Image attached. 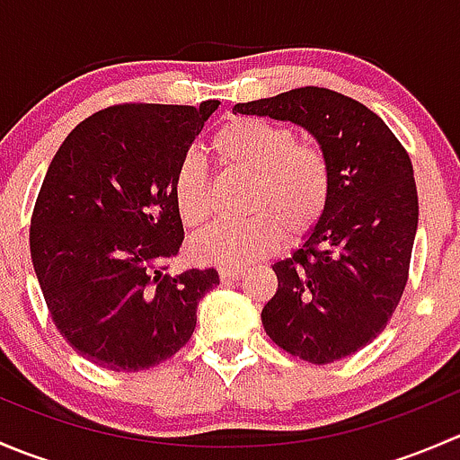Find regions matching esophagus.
Listing matches in <instances>:
<instances>
[{"mask_svg": "<svg viewBox=\"0 0 460 460\" xmlns=\"http://www.w3.org/2000/svg\"><path fill=\"white\" fill-rule=\"evenodd\" d=\"M243 276V267H222L220 269V278L222 282H234Z\"/></svg>", "mask_w": 460, "mask_h": 460, "instance_id": "1", "label": "esophagus"}]
</instances>
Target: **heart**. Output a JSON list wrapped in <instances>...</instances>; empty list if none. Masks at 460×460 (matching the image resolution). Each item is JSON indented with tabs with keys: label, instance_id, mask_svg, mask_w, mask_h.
Wrapping results in <instances>:
<instances>
[{
	"label": "heart",
	"instance_id": "1",
	"mask_svg": "<svg viewBox=\"0 0 460 460\" xmlns=\"http://www.w3.org/2000/svg\"><path fill=\"white\" fill-rule=\"evenodd\" d=\"M211 151L225 169L253 175L244 211L247 220L222 222L198 235L193 253L202 262L240 267L276 252L285 240L303 238L320 225L332 200V164L316 144L298 142L291 127L253 115L222 124ZM173 202L187 226L211 217V180L198 157L189 155L173 175Z\"/></svg>",
	"mask_w": 460,
	"mask_h": 460
}]
</instances>
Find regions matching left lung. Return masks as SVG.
<instances>
[{"label":"left lung","mask_w":460,"mask_h":460,"mask_svg":"<svg viewBox=\"0 0 460 460\" xmlns=\"http://www.w3.org/2000/svg\"><path fill=\"white\" fill-rule=\"evenodd\" d=\"M235 111L312 131L333 178L320 225L273 264L278 291L262 309L264 332L314 365L356 354L387 327L410 278L419 226L410 155L374 111L329 88H294Z\"/></svg>","instance_id":"1"}]
</instances>
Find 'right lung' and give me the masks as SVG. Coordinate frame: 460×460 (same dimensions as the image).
<instances>
[{
	"label": "right lung",
	"instance_id": "add662e5",
	"mask_svg": "<svg viewBox=\"0 0 460 460\" xmlns=\"http://www.w3.org/2000/svg\"><path fill=\"white\" fill-rule=\"evenodd\" d=\"M220 102H127L77 124L55 153L31 216V258L68 345L111 372L178 354L213 267L164 273L184 240L173 175Z\"/></svg>",
	"mask_w": 460,
	"mask_h": 460
}]
</instances>
